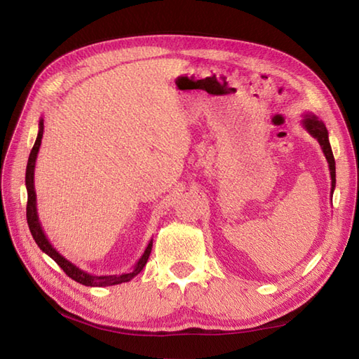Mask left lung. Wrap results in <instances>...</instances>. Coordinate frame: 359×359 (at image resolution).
Segmentation results:
<instances>
[{
    "mask_svg": "<svg viewBox=\"0 0 359 359\" xmlns=\"http://www.w3.org/2000/svg\"><path fill=\"white\" fill-rule=\"evenodd\" d=\"M301 125L311 137H315L319 144H321V149H323L324 156L327 158V163H329L330 177H332L330 194L333 196L334 187H337V168H334V157H333L332 147H330V142H329V131H327L324 121L319 120L316 116H313V114H304V117L301 120Z\"/></svg>",
    "mask_w": 359,
    "mask_h": 359,
    "instance_id": "left-lung-1",
    "label": "left lung"
}]
</instances>
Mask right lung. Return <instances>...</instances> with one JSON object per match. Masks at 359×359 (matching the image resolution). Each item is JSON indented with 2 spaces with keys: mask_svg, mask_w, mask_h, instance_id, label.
<instances>
[{
  "mask_svg": "<svg viewBox=\"0 0 359 359\" xmlns=\"http://www.w3.org/2000/svg\"><path fill=\"white\" fill-rule=\"evenodd\" d=\"M43 131H44V120L43 117L40 118V123H38V135L32 151H30V156L27 160V168H26V189H27V208H26V216H27V224H29V230L32 233L34 239L36 242V245L40 247L43 253L48 255L55 261L60 269H63V271L67 274V276L72 278L74 280L80 282L83 285L88 287H108V285H117L121 284V282H128L131 280L134 276H137L143 266L147 265L148 257L151 255V248H152V239L148 242V247L144 248L143 255L140 256L139 261L135 262L134 269L128 273H121V274H104V276H95V274H90L85 270H81L80 266L72 264L71 261H67L65 256H62L58 251L53 248L49 239L46 238L43 226L40 224V219H38V211H36V193H35V185H34V174H35V163H36V156L38 151H40L41 147V139H43Z\"/></svg>",
  "mask_w": 359,
  "mask_h": 359,
  "instance_id": "1",
  "label": "right lung"
}]
</instances>
